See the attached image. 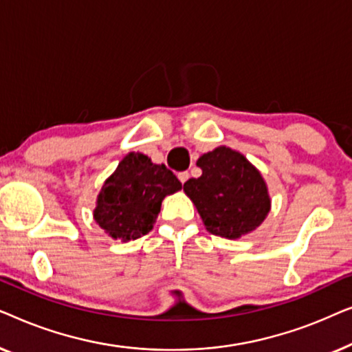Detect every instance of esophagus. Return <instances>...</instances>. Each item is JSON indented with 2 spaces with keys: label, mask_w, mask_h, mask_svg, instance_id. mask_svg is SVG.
Returning <instances> with one entry per match:
<instances>
[{
  "label": "esophagus",
  "mask_w": 352,
  "mask_h": 352,
  "mask_svg": "<svg viewBox=\"0 0 352 352\" xmlns=\"http://www.w3.org/2000/svg\"><path fill=\"white\" fill-rule=\"evenodd\" d=\"M177 177H179V181L182 182V184H184V182L189 179V173L187 171H181V173H177Z\"/></svg>",
  "instance_id": "obj_1"
}]
</instances>
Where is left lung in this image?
Listing matches in <instances>:
<instances>
[{
	"instance_id": "obj_1",
	"label": "left lung",
	"mask_w": 352,
	"mask_h": 352,
	"mask_svg": "<svg viewBox=\"0 0 352 352\" xmlns=\"http://www.w3.org/2000/svg\"><path fill=\"white\" fill-rule=\"evenodd\" d=\"M200 177L184 182L208 232L239 239L252 232L271 210L266 182L242 153L218 147L199 158Z\"/></svg>"
}]
</instances>
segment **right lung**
I'll use <instances>...</instances> for the list:
<instances>
[{
  "instance_id": "obj_1",
  "label": "right lung",
  "mask_w": 352,
  "mask_h": 352,
  "mask_svg": "<svg viewBox=\"0 0 352 352\" xmlns=\"http://www.w3.org/2000/svg\"><path fill=\"white\" fill-rule=\"evenodd\" d=\"M182 184L165 165H155L142 153H128L104 182L94 219L110 237L136 240L153 228L162 200Z\"/></svg>"
}]
</instances>
